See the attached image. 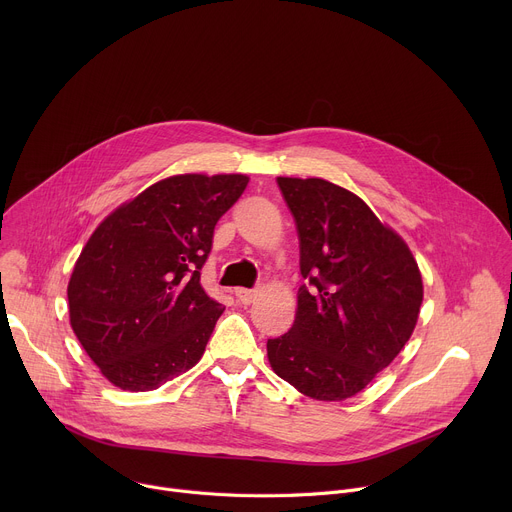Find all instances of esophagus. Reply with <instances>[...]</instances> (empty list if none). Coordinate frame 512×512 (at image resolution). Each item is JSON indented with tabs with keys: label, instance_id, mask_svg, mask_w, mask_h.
Returning a JSON list of instances; mask_svg holds the SVG:
<instances>
[{
	"label": "esophagus",
	"instance_id": "esophagus-1",
	"mask_svg": "<svg viewBox=\"0 0 512 512\" xmlns=\"http://www.w3.org/2000/svg\"><path fill=\"white\" fill-rule=\"evenodd\" d=\"M235 296H237V300H239L241 304H251V302H255V298H257V289L237 287V289H235Z\"/></svg>",
	"mask_w": 512,
	"mask_h": 512
}]
</instances>
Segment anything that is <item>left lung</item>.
Wrapping results in <instances>:
<instances>
[{"label":"left lung","mask_w":512,"mask_h":512,"mask_svg":"<svg viewBox=\"0 0 512 512\" xmlns=\"http://www.w3.org/2000/svg\"><path fill=\"white\" fill-rule=\"evenodd\" d=\"M296 218L298 314L267 340L273 371L318 401L367 387L407 344L423 302L419 267L405 241L356 194L322 178H277Z\"/></svg>","instance_id":"8db88e82"}]
</instances>
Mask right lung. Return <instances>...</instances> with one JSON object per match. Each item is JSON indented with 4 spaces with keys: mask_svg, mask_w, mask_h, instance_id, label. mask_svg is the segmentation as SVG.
I'll return each mask as SVG.
<instances>
[{
    "mask_svg": "<svg viewBox=\"0 0 512 512\" xmlns=\"http://www.w3.org/2000/svg\"><path fill=\"white\" fill-rule=\"evenodd\" d=\"M243 174H182L111 212L68 281L70 326L123 391H152L192 369L223 304L200 271L214 227L245 192Z\"/></svg>",
    "mask_w": 512,
    "mask_h": 512,
    "instance_id": "1",
    "label": "right lung"
}]
</instances>
